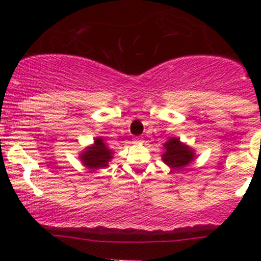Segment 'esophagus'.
Here are the masks:
<instances>
[{
    "instance_id": "obj_1",
    "label": "esophagus",
    "mask_w": 261,
    "mask_h": 261,
    "mask_svg": "<svg viewBox=\"0 0 261 261\" xmlns=\"http://www.w3.org/2000/svg\"><path fill=\"white\" fill-rule=\"evenodd\" d=\"M134 143H135V144H143V139L135 138V139H134Z\"/></svg>"
}]
</instances>
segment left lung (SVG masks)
I'll list each match as a JSON object with an SVG mask.
<instances>
[{"instance_id": "8db88e82", "label": "left lung", "mask_w": 261, "mask_h": 261, "mask_svg": "<svg viewBox=\"0 0 261 261\" xmlns=\"http://www.w3.org/2000/svg\"><path fill=\"white\" fill-rule=\"evenodd\" d=\"M164 154L162 155L163 162L172 169H181L194 159V151L192 147L180 143L177 138H170L164 144Z\"/></svg>"}]
</instances>
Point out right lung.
Instances as JSON below:
<instances>
[{
    "instance_id": "1",
    "label": "right lung",
    "mask_w": 261,
    "mask_h": 261,
    "mask_svg": "<svg viewBox=\"0 0 261 261\" xmlns=\"http://www.w3.org/2000/svg\"><path fill=\"white\" fill-rule=\"evenodd\" d=\"M80 158L81 162L89 169L106 168L110 160L112 159V150L105 144L101 138H97L93 145L84 149Z\"/></svg>"
}]
</instances>
